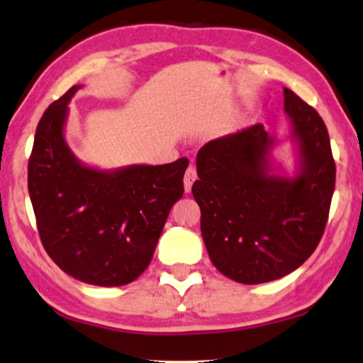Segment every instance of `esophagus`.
<instances>
[{
  "instance_id": "esophagus-1",
  "label": "esophagus",
  "mask_w": 363,
  "mask_h": 363,
  "mask_svg": "<svg viewBox=\"0 0 363 363\" xmlns=\"http://www.w3.org/2000/svg\"><path fill=\"white\" fill-rule=\"evenodd\" d=\"M196 179H197V171H196V167L189 166L187 171H186V174H184V191L191 192L192 184L196 182Z\"/></svg>"
}]
</instances>
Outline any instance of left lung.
Segmentation results:
<instances>
[{
	"label": "left lung",
	"mask_w": 363,
	"mask_h": 363,
	"mask_svg": "<svg viewBox=\"0 0 363 363\" xmlns=\"http://www.w3.org/2000/svg\"><path fill=\"white\" fill-rule=\"evenodd\" d=\"M296 150L293 176L274 166L279 143L253 125L208 141L197 152L192 194L213 267L243 284L283 278L320 242L335 187L329 133L313 106L283 89Z\"/></svg>",
	"instance_id": "left-lung-1"
}]
</instances>
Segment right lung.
<instances>
[{
	"mask_svg": "<svg viewBox=\"0 0 363 363\" xmlns=\"http://www.w3.org/2000/svg\"><path fill=\"white\" fill-rule=\"evenodd\" d=\"M74 85L44 111L28 166V189L45 252L70 277L123 286L150 264L189 161L99 169L65 141Z\"/></svg>",
	"mask_w": 363,
	"mask_h": 363,
	"instance_id": "right-lung-1",
	"label": "right lung"
}]
</instances>
